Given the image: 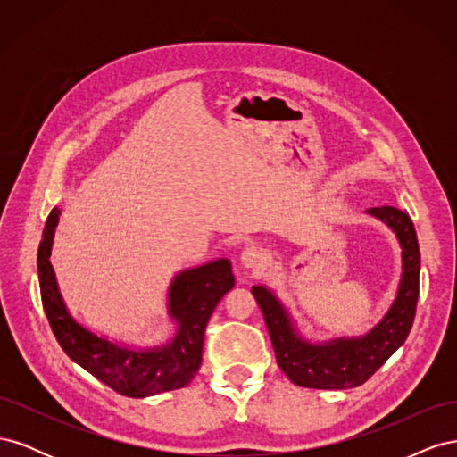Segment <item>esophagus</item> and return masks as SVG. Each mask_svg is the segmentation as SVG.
Returning <instances> with one entry per match:
<instances>
[{
    "label": "esophagus",
    "mask_w": 457,
    "mask_h": 457,
    "mask_svg": "<svg viewBox=\"0 0 457 457\" xmlns=\"http://www.w3.org/2000/svg\"><path fill=\"white\" fill-rule=\"evenodd\" d=\"M242 265L247 267V269L261 270L262 267L267 265V255H265V252L259 250V247L250 245L242 252Z\"/></svg>",
    "instance_id": "esophagus-1"
}]
</instances>
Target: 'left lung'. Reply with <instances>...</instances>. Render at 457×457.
<instances>
[{
    "label": "left lung",
    "instance_id": "1",
    "mask_svg": "<svg viewBox=\"0 0 457 457\" xmlns=\"http://www.w3.org/2000/svg\"><path fill=\"white\" fill-rule=\"evenodd\" d=\"M368 213L385 220L403 245V280L393 307L368 336L337 339L329 345L303 341L267 287L255 286L252 294L261 307L274 347L276 362L286 376L309 389H351L376 373L410 334L420 297V244L411 219L395 205L370 207Z\"/></svg>",
    "mask_w": 457,
    "mask_h": 457
}]
</instances>
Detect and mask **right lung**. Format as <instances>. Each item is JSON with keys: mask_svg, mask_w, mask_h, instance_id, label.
I'll use <instances>...</instances> for the list:
<instances>
[{"mask_svg": "<svg viewBox=\"0 0 457 457\" xmlns=\"http://www.w3.org/2000/svg\"><path fill=\"white\" fill-rule=\"evenodd\" d=\"M59 210L53 207L37 250L39 292L49 326L62 351L110 389L123 396L145 398L188 385L200 370L204 334L217 303L234 287L228 259L185 270L170 289V312L177 320L175 339L162 349L129 351L93 336L68 314L49 262Z\"/></svg>", "mask_w": 457, "mask_h": 457, "instance_id": "1", "label": "right lung"}]
</instances>
